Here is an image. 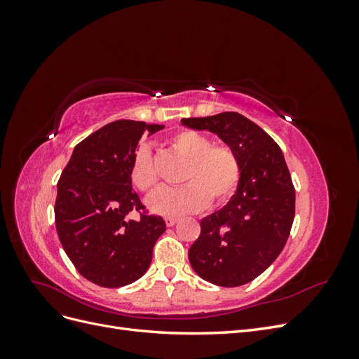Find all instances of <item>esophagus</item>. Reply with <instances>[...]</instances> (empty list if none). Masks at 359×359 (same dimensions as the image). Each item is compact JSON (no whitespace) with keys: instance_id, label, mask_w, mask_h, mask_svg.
<instances>
[{"instance_id":"esophagus-1","label":"esophagus","mask_w":359,"mask_h":359,"mask_svg":"<svg viewBox=\"0 0 359 359\" xmlns=\"http://www.w3.org/2000/svg\"><path fill=\"white\" fill-rule=\"evenodd\" d=\"M165 222H166V226H168V227H172V226L177 224L178 219H175V217H166Z\"/></svg>"}]
</instances>
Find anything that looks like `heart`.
Returning a JSON list of instances; mask_svg holds the SVG:
<instances>
[{
  "instance_id": "1",
  "label": "heart",
  "mask_w": 359,
  "mask_h": 359,
  "mask_svg": "<svg viewBox=\"0 0 359 359\" xmlns=\"http://www.w3.org/2000/svg\"><path fill=\"white\" fill-rule=\"evenodd\" d=\"M169 145L189 160L181 177L182 187L163 189L149 201V210L163 215H180L199 211L208 202L223 205L238 190L241 181V161L235 151L223 144H214L210 136L182 128L169 137ZM128 178L145 194L158 187V172L148 147H139L130 165Z\"/></svg>"
}]
</instances>
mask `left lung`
Segmentation results:
<instances>
[{
	"mask_svg": "<svg viewBox=\"0 0 359 359\" xmlns=\"http://www.w3.org/2000/svg\"><path fill=\"white\" fill-rule=\"evenodd\" d=\"M181 124L210 130L241 161V181L220 211L201 222L189 250L193 269L223 287L255 280L283 250L295 217V187L280 147L266 132L238 112L182 118Z\"/></svg>",
	"mask_w": 359,
	"mask_h": 359,
	"instance_id": "left-lung-1",
	"label": "left lung"
}]
</instances>
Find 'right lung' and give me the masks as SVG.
<instances>
[{"label":"right lung","instance_id":"obj_1","mask_svg":"<svg viewBox=\"0 0 359 359\" xmlns=\"http://www.w3.org/2000/svg\"><path fill=\"white\" fill-rule=\"evenodd\" d=\"M161 128L132 119L106 124L74 147L58 180V238L74 268L94 285L121 287L142 277L166 231L165 220L148 214L128 178L139 139ZM132 210L141 215L137 222L126 219Z\"/></svg>","mask_w":359,"mask_h":359}]
</instances>
